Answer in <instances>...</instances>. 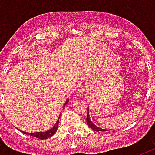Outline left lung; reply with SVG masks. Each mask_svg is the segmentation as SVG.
Returning <instances> with one entry per match:
<instances>
[{"label": "left lung", "instance_id": "obj_1", "mask_svg": "<svg viewBox=\"0 0 155 155\" xmlns=\"http://www.w3.org/2000/svg\"><path fill=\"white\" fill-rule=\"evenodd\" d=\"M86 122H87V124L89 125V127L92 129L94 131H105V130H104V129H102V128H100V127H98L97 125H95L91 120V117H90V114H89V107H88V115L87 118H86Z\"/></svg>", "mask_w": 155, "mask_h": 155}]
</instances>
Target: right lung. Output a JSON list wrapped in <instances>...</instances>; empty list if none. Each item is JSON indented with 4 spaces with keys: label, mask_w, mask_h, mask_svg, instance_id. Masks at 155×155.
Listing matches in <instances>:
<instances>
[{
    "label": "right lung",
    "mask_w": 155,
    "mask_h": 155,
    "mask_svg": "<svg viewBox=\"0 0 155 155\" xmlns=\"http://www.w3.org/2000/svg\"><path fill=\"white\" fill-rule=\"evenodd\" d=\"M68 102H69V99L66 100L65 101V103H64V106H65V104H67ZM59 120H60V117H59V119L56 121V123L54 124V126L51 128L50 130H46V131H44V132H34V133H28V132H24V131H22L23 133L25 134H29V135H31V136L35 137V138H37V139H41V140H46V139H49V138H51L53 134H54L56 131H57V128H58V124H59Z\"/></svg>",
    "instance_id": "1"
}]
</instances>
